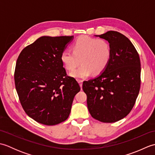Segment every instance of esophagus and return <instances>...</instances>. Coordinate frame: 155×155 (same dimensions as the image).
I'll return each instance as SVG.
<instances>
[{
  "instance_id": "1",
  "label": "esophagus",
  "mask_w": 155,
  "mask_h": 155,
  "mask_svg": "<svg viewBox=\"0 0 155 155\" xmlns=\"http://www.w3.org/2000/svg\"><path fill=\"white\" fill-rule=\"evenodd\" d=\"M78 83H79V84H80L81 88H82V87H83V81H82V80H78Z\"/></svg>"
}]
</instances>
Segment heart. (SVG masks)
Masks as SVG:
<instances>
[{
    "label": "heart",
    "instance_id": "obj_1",
    "mask_svg": "<svg viewBox=\"0 0 155 155\" xmlns=\"http://www.w3.org/2000/svg\"><path fill=\"white\" fill-rule=\"evenodd\" d=\"M111 55V47L107 41L83 36L75 41L72 51L65 50L62 52L61 60L69 71L77 67L81 60L82 65L70 75L76 78H84L93 72L94 74L102 73L109 63Z\"/></svg>",
    "mask_w": 155,
    "mask_h": 155
}]
</instances>
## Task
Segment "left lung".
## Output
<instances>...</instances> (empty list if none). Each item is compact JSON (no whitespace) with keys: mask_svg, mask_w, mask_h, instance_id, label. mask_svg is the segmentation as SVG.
I'll list each match as a JSON object with an SVG mask.
<instances>
[{"mask_svg":"<svg viewBox=\"0 0 155 155\" xmlns=\"http://www.w3.org/2000/svg\"><path fill=\"white\" fill-rule=\"evenodd\" d=\"M107 41L112 55L107 68L98 77L84 81L91 116L103 123L123 119L133 108L140 86V61L132 42L123 34L110 31L96 35Z\"/></svg>","mask_w":155,"mask_h":155,"instance_id":"1","label":"left lung"}]
</instances>
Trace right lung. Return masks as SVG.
Instances as JSON below:
<instances>
[{
  "instance_id": "right-lung-1",
  "label": "right lung",
  "mask_w": 155,
  "mask_h": 155,
  "mask_svg": "<svg viewBox=\"0 0 155 155\" xmlns=\"http://www.w3.org/2000/svg\"><path fill=\"white\" fill-rule=\"evenodd\" d=\"M73 38L43 36L23 49L16 61L15 83L20 102L28 116L41 124L67 120L81 90L77 81L67 76L61 60Z\"/></svg>"
}]
</instances>
